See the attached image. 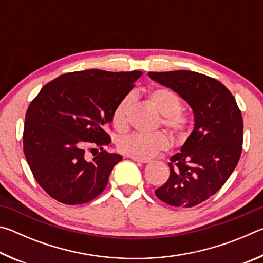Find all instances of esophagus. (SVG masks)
<instances>
[{
    "label": "esophagus",
    "mask_w": 263,
    "mask_h": 263,
    "mask_svg": "<svg viewBox=\"0 0 263 263\" xmlns=\"http://www.w3.org/2000/svg\"><path fill=\"white\" fill-rule=\"evenodd\" d=\"M133 161H137V162H140V163H147L149 162L148 159H138V158H132Z\"/></svg>",
    "instance_id": "34e87169"
}]
</instances>
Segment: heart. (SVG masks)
I'll return each mask as SVG.
<instances>
[{"instance_id": "obj_1", "label": "heart", "mask_w": 263, "mask_h": 263, "mask_svg": "<svg viewBox=\"0 0 263 263\" xmlns=\"http://www.w3.org/2000/svg\"><path fill=\"white\" fill-rule=\"evenodd\" d=\"M148 99L162 114V125L176 140H184L189 135L190 118L181 106L182 100L180 95L167 87L158 86L149 89ZM133 101H135V95L128 92L116 103L111 112V122L117 130L124 131L128 127L130 109ZM116 147L118 152L127 157L149 159L169 147V138L162 131L149 133V135L131 133L118 138Z\"/></svg>"}]
</instances>
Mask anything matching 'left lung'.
Instances as JSON below:
<instances>
[{"label":"left lung","mask_w":263,"mask_h":263,"mask_svg":"<svg viewBox=\"0 0 263 263\" xmlns=\"http://www.w3.org/2000/svg\"><path fill=\"white\" fill-rule=\"evenodd\" d=\"M148 75L188 102L195 116L194 131L171 158V175L155 196L172 206H196L215 195L237 167L243 139L241 111L229 89L208 75L191 70Z\"/></svg>","instance_id":"8db88e82"}]
</instances>
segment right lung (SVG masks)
I'll return each mask as SVG.
<instances>
[{"mask_svg":"<svg viewBox=\"0 0 263 263\" xmlns=\"http://www.w3.org/2000/svg\"><path fill=\"white\" fill-rule=\"evenodd\" d=\"M141 75L87 69L62 74L42 88L25 114L23 151L38 184L58 202L78 205L105 189L122 155L103 149L117 102ZM101 152L91 160L85 152Z\"/></svg>","mask_w":263,"mask_h":263,"instance_id":"add662e5","label":"right lung"}]
</instances>
